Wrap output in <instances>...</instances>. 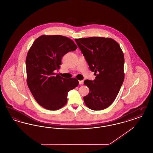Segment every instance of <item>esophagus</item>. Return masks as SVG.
I'll return each instance as SVG.
<instances>
[{"mask_svg":"<svg viewBox=\"0 0 153 153\" xmlns=\"http://www.w3.org/2000/svg\"><path fill=\"white\" fill-rule=\"evenodd\" d=\"M84 83V81L83 80H80L79 81V84L80 85H82Z\"/></svg>","mask_w":153,"mask_h":153,"instance_id":"34e87169","label":"esophagus"}]
</instances>
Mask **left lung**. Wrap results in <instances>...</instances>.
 <instances>
[{"label": "left lung", "mask_w": 153, "mask_h": 153, "mask_svg": "<svg viewBox=\"0 0 153 153\" xmlns=\"http://www.w3.org/2000/svg\"><path fill=\"white\" fill-rule=\"evenodd\" d=\"M75 41L96 76L94 81H84L89 89L88 95L84 97V102L92 110L105 109L114 102L123 82V52L111 38L92 36Z\"/></svg>", "instance_id": "1"}]
</instances>
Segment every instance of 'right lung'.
<instances>
[{
    "label": "right lung",
    "instance_id": "obj_1",
    "mask_svg": "<svg viewBox=\"0 0 153 153\" xmlns=\"http://www.w3.org/2000/svg\"><path fill=\"white\" fill-rule=\"evenodd\" d=\"M77 48L71 39L60 35L41 36L30 47L26 59L27 84L44 108H61L67 102L68 92L78 86L76 79L63 78L54 72L59 69L62 57Z\"/></svg>",
    "mask_w": 153,
    "mask_h": 153
}]
</instances>
